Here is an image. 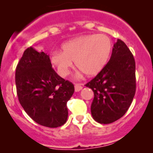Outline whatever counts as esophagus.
<instances>
[{
	"instance_id": "esophagus-1",
	"label": "esophagus",
	"mask_w": 153,
	"mask_h": 153,
	"mask_svg": "<svg viewBox=\"0 0 153 153\" xmlns=\"http://www.w3.org/2000/svg\"><path fill=\"white\" fill-rule=\"evenodd\" d=\"M75 91L76 92H79L82 89V83H76L75 84Z\"/></svg>"
}]
</instances>
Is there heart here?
I'll use <instances>...</instances> for the list:
<instances>
[{"label": "heart", "instance_id": "b5f03b06", "mask_svg": "<svg viewBox=\"0 0 153 153\" xmlns=\"http://www.w3.org/2000/svg\"><path fill=\"white\" fill-rule=\"evenodd\" d=\"M62 52L52 51L50 61L63 77L76 66L89 76L99 74L107 65L112 51V42L105 35L89 34L78 36L61 45Z\"/></svg>", "mask_w": 153, "mask_h": 153}]
</instances>
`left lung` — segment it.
<instances>
[{
  "mask_svg": "<svg viewBox=\"0 0 153 153\" xmlns=\"http://www.w3.org/2000/svg\"><path fill=\"white\" fill-rule=\"evenodd\" d=\"M135 71L132 53L117 39L107 65L86 84L94 92L91 113L96 121L111 124L124 115L136 92Z\"/></svg>",
  "mask_w": 153,
  "mask_h": 153,
  "instance_id": "8db88e82",
  "label": "left lung"
}]
</instances>
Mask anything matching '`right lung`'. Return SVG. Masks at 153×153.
I'll list each match as a JSON object with an SVG mask.
<instances>
[{
	"label": "right lung",
	"mask_w": 153,
	"mask_h": 153,
	"mask_svg": "<svg viewBox=\"0 0 153 153\" xmlns=\"http://www.w3.org/2000/svg\"><path fill=\"white\" fill-rule=\"evenodd\" d=\"M15 82L19 103L34 121L52 128L65 124L74 86L54 71L47 54L26 49L16 66Z\"/></svg>",
	"instance_id": "add662e5"
}]
</instances>
